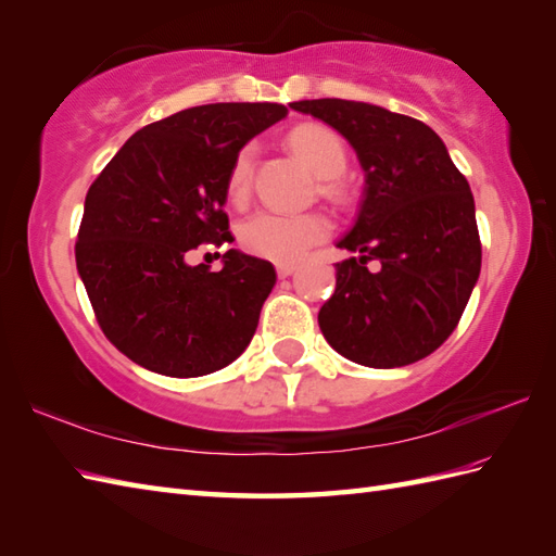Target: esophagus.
Segmentation results:
<instances>
[{"instance_id":"esophagus-1","label":"esophagus","mask_w":556,"mask_h":556,"mask_svg":"<svg viewBox=\"0 0 556 556\" xmlns=\"http://www.w3.org/2000/svg\"><path fill=\"white\" fill-rule=\"evenodd\" d=\"M293 269H296V265H293V263H277V277L287 279V277L293 275Z\"/></svg>"}]
</instances>
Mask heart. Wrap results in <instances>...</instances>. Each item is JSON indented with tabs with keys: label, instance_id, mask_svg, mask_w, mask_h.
Listing matches in <instances>:
<instances>
[{
	"label": "heart",
	"instance_id": "heart-1",
	"mask_svg": "<svg viewBox=\"0 0 556 556\" xmlns=\"http://www.w3.org/2000/svg\"><path fill=\"white\" fill-rule=\"evenodd\" d=\"M289 148L320 176V191L329 200H341L344 191L337 176L346 169V146L332 128L323 124H303L289 134ZM253 148H241L233 157L227 176V195L233 205H243L253 186ZM332 224L323 212H301V215H281V212H255L239 224V243L245 253L255 257L291 263L308 248L325 241Z\"/></svg>",
	"mask_w": 556,
	"mask_h": 556
}]
</instances>
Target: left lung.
Segmentation results:
<instances>
[{"label":"left lung","mask_w":556,"mask_h":556,"mask_svg":"<svg viewBox=\"0 0 556 556\" xmlns=\"http://www.w3.org/2000/svg\"><path fill=\"white\" fill-rule=\"evenodd\" d=\"M344 136L365 172L356 224L337 245V289L317 323L341 356L368 368H401L454 332L480 275L476 203L430 126L353 100H301ZM380 268L370 273L367 263Z\"/></svg>","instance_id":"8db88e82"}]
</instances>
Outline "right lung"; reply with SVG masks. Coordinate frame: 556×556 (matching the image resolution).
I'll return each instance as SVG.
<instances>
[{
	"label": "right lung",
	"mask_w": 556,
	"mask_h": 556,
	"mask_svg": "<svg viewBox=\"0 0 556 556\" xmlns=\"http://www.w3.org/2000/svg\"><path fill=\"white\" fill-rule=\"evenodd\" d=\"M287 114L275 102L176 112L128 138L88 188L76 267L100 329L126 358L200 377L251 344L275 267L233 248L219 271L191 267L186 255L233 241L224 212L231 162Z\"/></svg>",
	"instance_id": "add662e5"
}]
</instances>
